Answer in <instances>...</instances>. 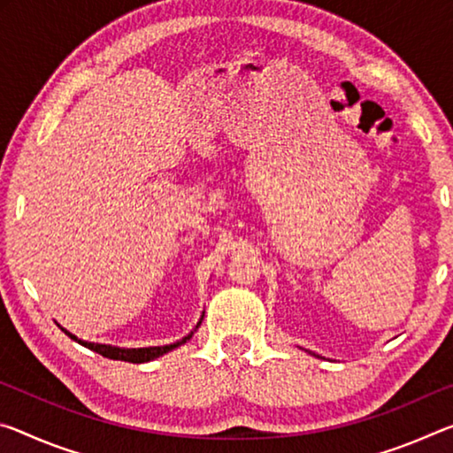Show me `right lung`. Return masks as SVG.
<instances>
[{
    "mask_svg": "<svg viewBox=\"0 0 453 453\" xmlns=\"http://www.w3.org/2000/svg\"><path fill=\"white\" fill-rule=\"evenodd\" d=\"M64 333H66L70 339L78 341L74 334H70L66 328H62ZM191 339L189 336H185V339L177 341L173 344H165V347H149V349H119V347H111V344H98V342H86V341H78L81 344H84L86 349L95 350V353L103 355L106 358H114V361H127V363H147V361H153V358L161 357L165 353H169V350H173L177 347H181Z\"/></svg>",
    "mask_w": 453,
    "mask_h": 453,
    "instance_id": "obj_1",
    "label": "right lung"
}]
</instances>
